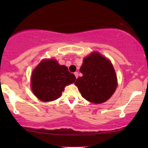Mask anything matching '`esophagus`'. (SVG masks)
Masks as SVG:
<instances>
[{
	"instance_id": "1",
	"label": "esophagus",
	"mask_w": 148,
	"mask_h": 148,
	"mask_svg": "<svg viewBox=\"0 0 148 148\" xmlns=\"http://www.w3.org/2000/svg\"><path fill=\"white\" fill-rule=\"evenodd\" d=\"M74 75H75V76L76 78L78 77V73L77 72H75L74 73Z\"/></svg>"
}]
</instances>
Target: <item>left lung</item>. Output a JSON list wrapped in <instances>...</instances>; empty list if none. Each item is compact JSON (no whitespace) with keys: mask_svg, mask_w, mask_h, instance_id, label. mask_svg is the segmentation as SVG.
I'll list each match as a JSON object with an SVG mask.
<instances>
[{"mask_svg":"<svg viewBox=\"0 0 148 148\" xmlns=\"http://www.w3.org/2000/svg\"><path fill=\"white\" fill-rule=\"evenodd\" d=\"M79 71L83 76L77 79L75 84L86 100L100 104L114 94L117 86L116 75L107 58L98 52L92 53L84 58Z\"/></svg>","mask_w":148,"mask_h":148,"instance_id":"8db88e82","label":"left lung"}]
</instances>
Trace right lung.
Instances as JSON below:
<instances>
[{"mask_svg": "<svg viewBox=\"0 0 148 148\" xmlns=\"http://www.w3.org/2000/svg\"><path fill=\"white\" fill-rule=\"evenodd\" d=\"M76 79L66 66L60 65L56 60H44L32 73V89L40 100L50 102L61 96L64 87Z\"/></svg>", "mask_w": 148, "mask_h": 148, "instance_id": "1", "label": "right lung"}]
</instances>
